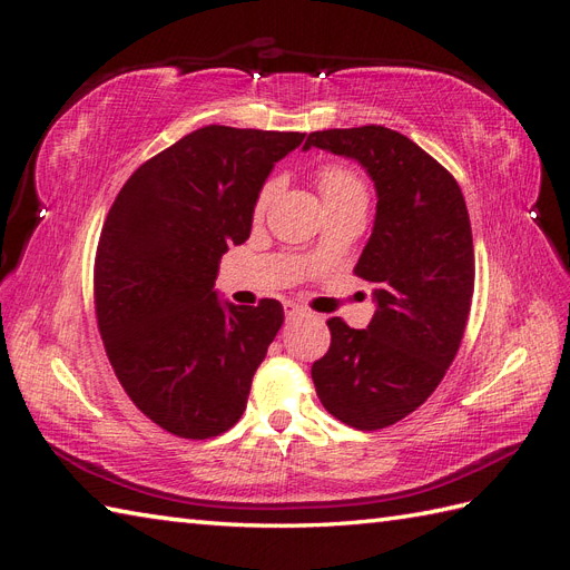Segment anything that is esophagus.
Segmentation results:
<instances>
[{
    "mask_svg": "<svg viewBox=\"0 0 570 570\" xmlns=\"http://www.w3.org/2000/svg\"><path fill=\"white\" fill-rule=\"evenodd\" d=\"M285 316H287V321H292V318H302V316H306V308H304V306H299V304L285 302Z\"/></svg>",
    "mask_w": 570,
    "mask_h": 570,
    "instance_id": "esophagus-1",
    "label": "esophagus"
}]
</instances>
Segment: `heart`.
<instances>
[{
  "label": "heart",
  "mask_w": 570,
  "mask_h": 570,
  "mask_svg": "<svg viewBox=\"0 0 570 570\" xmlns=\"http://www.w3.org/2000/svg\"><path fill=\"white\" fill-rule=\"evenodd\" d=\"M318 189H321V197L325 204H333V202H344V199H354V197H364L366 199V187L361 183V178L354 174L352 168L347 166H340V164H327L318 170L316 176ZM281 189V178L273 176L268 178L262 189H258L256 202H254V212L262 214L266 212L271 202L275 199Z\"/></svg>",
  "instance_id": "obj_1"
}]
</instances>
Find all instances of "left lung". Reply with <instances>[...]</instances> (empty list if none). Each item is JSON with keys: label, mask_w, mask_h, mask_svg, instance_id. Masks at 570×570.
<instances>
[{"label": "left lung", "mask_w": 570, "mask_h": 570, "mask_svg": "<svg viewBox=\"0 0 570 570\" xmlns=\"http://www.w3.org/2000/svg\"><path fill=\"white\" fill-rule=\"evenodd\" d=\"M358 161L377 206L354 273L375 285L366 331L331 318V350L312 366L327 413L356 430H381L435 392L469 321L475 256L471 218L454 176L406 135L383 128H333L304 149Z\"/></svg>", "instance_id": "left-lung-1"}]
</instances>
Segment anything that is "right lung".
<instances>
[{
	"mask_svg": "<svg viewBox=\"0 0 570 570\" xmlns=\"http://www.w3.org/2000/svg\"><path fill=\"white\" fill-rule=\"evenodd\" d=\"M304 132L206 126L145 161L111 204L95 256V312L111 368L149 421L209 440L247 409L283 306L220 304L228 245L252 230L275 161Z\"/></svg>",
	"mask_w": 570,
	"mask_h": 570,
	"instance_id": "right-lung-1",
	"label": "right lung"
}]
</instances>
